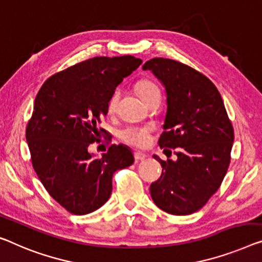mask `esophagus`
Segmentation results:
<instances>
[{
    "instance_id": "esophagus-1",
    "label": "esophagus",
    "mask_w": 262,
    "mask_h": 262,
    "mask_svg": "<svg viewBox=\"0 0 262 262\" xmlns=\"http://www.w3.org/2000/svg\"><path fill=\"white\" fill-rule=\"evenodd\" d=\"M146 158H147L146 154H143V153H134V159H135L136 162L143 161V160Z\"/></svg>"
}]
</instances>
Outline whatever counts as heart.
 <instances>
[{"instance_id":"obj_1","label":"heart","mask_w":262,"mask_h":262,"mask_svg":"<svg viewBox=\"0 0 262 262\" xmlns=\"http://www.w3.org/2000/svg\"><path fill=\"white\" fill-rule=\"evenodd\" d=\"M136 91L144 102L148 103L149 101L156 97H161V92L158 85L150 80H141L136 84ZM121 95V91L118 88L109 96L107 108L109 112H113L116 108ZM151 128L148 126H127L119 132V138L122 142L130 144L133 147L142 148L147 146L150 140Z\"/></svg>"}]
</instances>
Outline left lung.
I'll list each match as a JSON object with an SVG mask.
<instances>
[{
  "label": "left lung",
  "instance_id": "left-lung-1",
  "mask_svg": "<svg viewBox=\"0 0 262 262\" xmlns=\"http://www.w3.org/2000/svg\"><path fill=\"white\" fill-rule=\"evenodd\" d=\"M165 85L167 114L159 139L161 148L175 149L177 161H163L162 174L150 185L160 209L188 215L201 209L216 192L231 162L234 129L224 101L208 77L189 66L163 57L147 61ZM170 151V150H169Z\"/></svg>",
  "mask_w": 262,
  "mask_h": 262
}]
</instances>
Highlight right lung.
<instances>
[{"mask_svg": "<svg viewBox=\"0 0 262 262\" xmlns=\"http://www.w3.org/2000/svg\"><path fill=\"white\" fill-rule=\"evenodd\" d=\"M141 58L96 56L47 80L34 102L26 129L31 163L54 200L69 213L84 215L99 209L112 194L116 170L134 162L129 148L112 144L102 158L88 146L97 142L109 96Z\"/></svg>", "mask_w": 262, "mask_h": 262, "instance_id": "add662e5", "label": "right lung"}]
</instances>
